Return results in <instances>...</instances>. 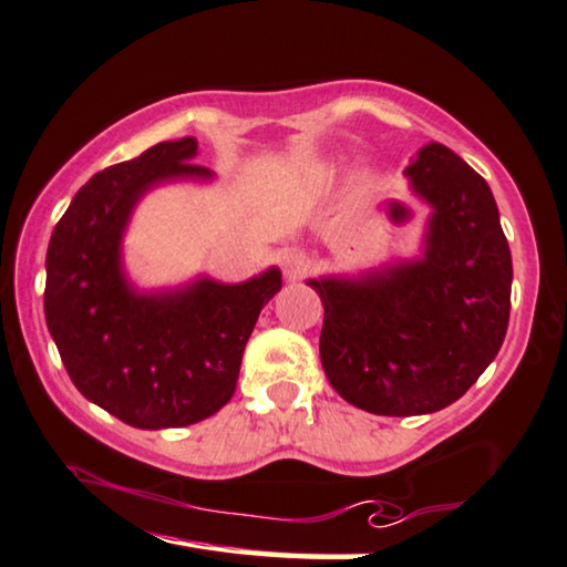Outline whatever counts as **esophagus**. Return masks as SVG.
<instances>
[{"label": "esophagus", "instance_id": "34e87169", "mask_svg": "<svg viewBox=\"0 0 567 567\" xmlns=\"http://www.w3.org/2000/svg\"><path fill=\"white\" fill-rule=\"evenodd\" d=\"M280 265H282V272L290 277V280H300V277L307 272V267H310V260H307L302 250L287 248L280 255Z\"/></svg>", "mask_w": 567, "mask_h": 567}]
</instances>
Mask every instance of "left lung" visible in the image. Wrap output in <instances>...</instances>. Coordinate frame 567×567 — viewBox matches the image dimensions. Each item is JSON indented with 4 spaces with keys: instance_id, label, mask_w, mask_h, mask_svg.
I'll list each match as a JSON object with an SVG mask.
<instances>
[{
    "instance_id": "8db88e82",
    "label": "left lung",
    "mask_w": 567,
    "mask_h": 567,
    "mask_svg": "<svg viewBox=\"0 0 567 567\" xmlns=\"http://www.w3.org/2000/svg\"><path fill=\"white\" fill-rule=\"evenodd\" d=\"M404 176L431 208L419 255L307 280L324 305L329 384L379 416L454 404L496 359L511 315V248L488 183L436 141Z\"/></svg>"
}]
</instances>
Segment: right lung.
<instances>
[{
    "label": "right lung",
    "mask_w": 567,
    "mask_h": 567,
    "mask_svg": "<svg viewBox=\"0 0 567 567\" xmlns=\"http://www.w3.org/2000/svg\"><path fill=\"white\" fill-rule=\"evenodd\" d=\"M198 141H163L96 173L61 215L47 250L44 315L74 386L136 429H178L213 416L238 384L245 344L280 292V267L245 282L208 275L141 290L123 265V235L146 193L210 183Z\"/></svg>",
    "instance_id": "add662e5"
}]
</instances>
